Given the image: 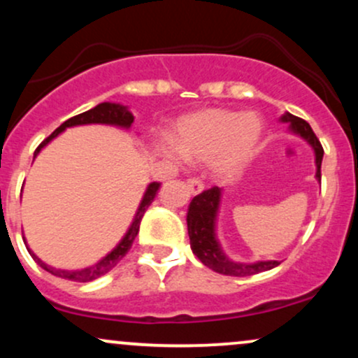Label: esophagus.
<instances>
[{
  "instance_id": "esophagus-1",
  "label": "esophagus",
  "mask_w": 358,
  "mask_h": 358,
  "mask_svg": "<svg viewBox=\"0 0 358 358\" xmlns=\"http://www.w3.org/2000/svg\"><path fill=\"white\" fill-rule=\"evenodd\" d=\"M187 187H188V192H190L192 195H199V193L203 192V183L200 182L199 178H190V180H188Z\"/></svg>"
}]
</instances>
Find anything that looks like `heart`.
<instances>
[{"label":"heart","instance_id":"obj_1","mask_svg":"<svg viewBox=\"0 0 358 358\" xmlns=\"http://www.w3.org/2000/svg\"><path fill=\"white\" fill-rule=\"evenodd\" d=\"M264 134L257 114L231 109H205L176 122L173 145L162 143L159 155L170 163L182 156L192 163L212 165L219 176H232L249 163Z\"/></svg>","mask_w":358,"mask_h":358}]
</instances>
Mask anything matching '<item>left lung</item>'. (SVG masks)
Segmentation results:
<instances>
[{
	"instance_id": "1",
	"label": "left lung",
	"mask_w": 358,
	"mask_h": 358,
	"mask_svg": "<svg viewBox=\"0 0 358 358\" xmlns=\"http://www.w3.org/2000/svg\"><path fill=\"white\" fill-rule=\"evenodd\" d=\"M281 122L287 124V131L294 136L305 139L311 146L315 153V178L322 180V159L323 148L320 145L318 138L315 136L313 129L303 121L301 117L293 116V114L285 113L279 119ZM222 195L224 188L213 187L210 190L200 193L192 200L190 207L187 212V227L188 237H190V248L196 257L203 262L207 268L225 276H252V274L262 273L276 268L278 261H256V262H241L234 261L225 254L222 248L219 237H217V220H219Z\"/></svg>"
}]
</instances>
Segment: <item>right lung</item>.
Returning <instances> with one entry per match:
<instances>
[{
	"instance_id": "right-lung-1",
	"label": "right lung",
	"mask_w": 358,
	"mask_h": 358,
	"mask_svg": "<svg viewBox=\"0 0 358 358\" xmlns=\"http://www.w3.org/2000/svg\"><path fill=\"white\" fill-rule=\"evenodd\" d=\"M133 122H134V116H133V113H131L127 106L119 104V102H101V104H97L96 108L85 110V113L79 114V116H73L71 119H67L64 124H60L59 127H57V129L53 131L50 136H48L42 143V145L36 148L34 159L40 155V151H42L43 148L48 145V143H52L53 139L59 136V134L64 133L67 127L89 126V124H104V126H114V127H119V129H126L127 131V129H131V127H133ZM158 190H159V183L153 182V183L148 185L145 193H143L141 202H139V205H138V210H136V213H134L133 220H131V225L127 227V231H126L124 236H122V239L117 242L116 248L110 250V252L106 254L104 257L99 259L96 264L87 266V268H82V269H60V268H53V266L47 264V262H43L42 259L36 256L34 250L28 248V244H27L28 252H30V256L34 257V261L40 266V268L47 271V273L53 274V276H59L62 279H69V281H77V282H87V281H94V279L104 276V274L109 273L110 269L116 268V266L119 264V261H121V259L127 254V250L131 249L134 237L138 236L139 224H141L143 215H145L146 208L150 207V203L155 200V196H156V193H158ZM23 241L27 242L24 236H23Z\"/></svg>"
}]
</instances>
